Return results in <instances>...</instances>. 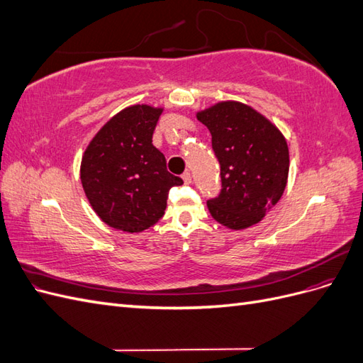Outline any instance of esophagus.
<instances>
[{
  "mask_svg": "<svg viewBox=\"0 0 363 363\" xmlns=\"http://www.w3.org/2000/svg\"><path fill=\"white\" fill-rule=\"evenodd\" d=\"M182 179H183L184 184H191V183H192V175H191V172H189V171H186V172H183V175H182Z\"/></svg>",
  "mask_w": 363,
  "mask_h": 363,
  "instance_id": "1",
  "label": "esophagus"
}]
</instances>
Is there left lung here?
Wrapping results in <instances>:
<instances>
[{"label":"left lung","mask_w":363,"mask_h":363,"mask_svg":"<svg viewBox=\"0 0 363 363\" xmlns=\"http://www.w3.org/2000/svg\"><path fill=\"white\" fill-rule=\"evenodd\" d=\"M212 135L223 189L207 201L215 221L242 230L262 221L288 183L289 150L281 131L255 108L221 101L196 113Z\"/></svg>","instance_id":"1"}]
</instances>
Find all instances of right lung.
<instances>
[{
    "label": "right lung",
    "mask_w": 363,
    "mask_h": 363,
    "mask_svg": "<svg viewBox=\"0 0 363 363\" xmlns=\"http://www.w3.org/2000/svg\"><path fill=\"white\" fill-rule=\"evenodd\" d=\"M162 107L135 104L116 113L87 145L80 167L84 194L107 225L128 233L155 225L172 186L167 160L152 145Z\"/></svg>",
    "instance_id": "add662e5"
}]
</instances>
